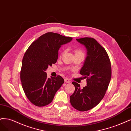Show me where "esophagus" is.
Here are the masks:
<instances>
[{
	"instance_id": "1",
	"label": "esophagus",
	"mask_w": 131,
	"mask_h": 131,
	"mask_svg": "<svg viewBox=\"0 0 131 131\" xmlns=\"http://www.w3.org/2000/svg\"><path fill=\"white\" fill-rule=\"evenodd\" d=\"M64 80H65V83H71V81H70V79H68V78H65Z\"/></svg>"
}]
</instances>
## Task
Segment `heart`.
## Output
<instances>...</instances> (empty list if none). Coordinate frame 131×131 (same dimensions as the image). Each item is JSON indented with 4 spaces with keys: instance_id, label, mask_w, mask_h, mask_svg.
I'll use <instances>...</instances> for the list:
<instances>
[{
    "instance_id": "obj_1",
    "label": "heart",
    "mask_w": 131,
    "mask_h": 131,
    "mask_svg": "<svg viewBox=\"0 0 131 131\" xmlns=\"http://www.w3.org/2000/svg\"><path fill=\"white\" fill-rule=\"evenodd\" d=\"M82 53L80 50H76L75 51V53Z\"/></svg>"
}]
</instances>
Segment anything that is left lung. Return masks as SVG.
Instances as JSON below:
<instances>
[{
	"label": "left lung",
	"mask_w": 131,
	"mask_h": 131,
	"mask_svg": "<svg viewBox=\"0 0 131 131\" xmlns=\"http://www.w3.org/2000/svg\"><path fill=\"white\" fill-rule=\"evenodd\" d=\"M87 50V57L80 73L87 78V86L72 82L75 87L74 93L70 96V103L79 111H86L94 107L103 99L111 78V65L105 48L91 38L77 39Z\"/></svg>",
	"instance_id": "1"
}]
</instances>
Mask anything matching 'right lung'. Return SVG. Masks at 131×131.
<instances>
[{
  "label": "right lung",
  "instance_id": "right-lung-1",
  "mask_svg": "<svg viewBox=\"0 0 131 131\" xmlns=\"http://www.w3.org/2000/svg\"><path fill=\"white\" fill-rule=\"evenodd\" d=\"M72 40L71 37L48 32L33 41L26 51L20 80L26 96L33 104L41 107L50 104L64 84V80L60 75L47 78L45 71L57 62L61 45Z\"/></svg>",
  "mask_w": 131,
  "mask_h": 131
}]
</instances>
